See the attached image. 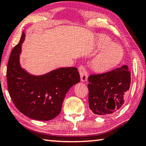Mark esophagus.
<instances>
[{
    "label": "esophagus",
    "instance_id": "1",
    "mask_svg": "<svg viewBox=\"0 0 146 146\" xmlns=\"http://www.w3.org/2000/svg\"><path fill=\"white\" fill-rule=\"evenodd\" d=\"M78 71H79L80 74L81 81L82 82H86L87 80V73L85 67L82 65H80L78 67Z\"/></svg>",
    "mask_w": 146,
    "mask_h": 146
}]
</instances>
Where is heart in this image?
Listing matches in <instances>:
<instances>
[{
	"label": "heart",
	"mask_w": 146,
	"mask_h": 146,
	"mask_svg": "<svg viewBox=\"0 0 146 146\" xmlns=\"http://www.w3.org/2000/svg\"><path fill=\"white\" fill-rule=\"evenodd\" d=\"M97 43L99 49L104 50L93 60V68L98 72H106L121 62L124 51L119 45L113 44L108 37L99 38Z\"/></svg>",
	"instance_id": "obj_1"
}]
</instances>
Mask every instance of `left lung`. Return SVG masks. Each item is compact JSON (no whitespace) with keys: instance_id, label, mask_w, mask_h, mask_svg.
I'll return each mask as SVG.
<instances>
[{"instance_id":"1","label":"left lung","mask_w":146,"mask_h":146,"mask_svg":"<svg viewBox=\"0 0 146 146\" xmlns=\"http://www.w3.org/2000/svg\"><path fill=\"white\" fill-rule=\"evenodd\" d=\"M88 81L89 108L96 115H107L124 104L131 85V72L124 65L107 72L91 74Z\"/></svg>"}]
</instances>
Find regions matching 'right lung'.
Masks as SVG:
<instances>
[{
  "instance_id": "1",
  "label": "right lung",
  "mask_w": 146,
  "mask_h": 146,
  "mask_svg": "<svg viewBox=\"0 0 146 146\" xmlns=\"http://www.w3.org/2000/svg\"><path fill=\"white\" fill-rule=\"evenodd\" d=\"M25 35L11 51L6 71L8 89L17 110L31 119L49 121L59 115L69 89L80 82L75 67L60 68L42 76H33L19 64L21 44Z\"/></svg>"
}]
</instances>
